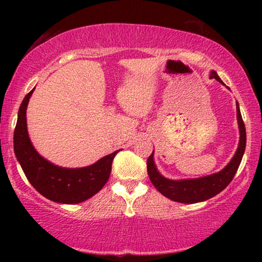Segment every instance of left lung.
<instances>
[{
    "mask_svg": "<svg viewBox=\"0 0 262 262\" xmlns=\"http://www.w3.org/2000/svg\"><path fill=\"white\" fill-rule=\"evenodd\" d=\"M210 78H215L216 81L224 84L219 77L216 72L210 73ZM237 120L239 126V144L237 151L234 154L231 161L217 173L201 177L195 179H183V180H171L163 177L159 173L154 162V151L150 155L147 161V170L149 178L152 185L156 187L159 193L164 196L170 199L172 201L181 203H196L206 201L208 199L215 196L221 193L227 186L231 183L234 174L241 165L243 155L245 152L246 147V129L244 125L241 110L237 103Z\"/></svg>",
    "mask_w": 262,
    "mask_h": 262,
    "instance_id": "left-lung-1",
    "label": "left lung"
}]
</instances>
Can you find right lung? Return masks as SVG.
<instances>
[{"instance_id": "1", "label": "right lung", "mask_w": 262, "mask_h": 262, "mask_svg": "<svg viewBox=\"0 0 262 262\" xmlns=\"http://www.w3.org/2000/svg\"><path fill=\"white\" fill-rule=\"evenodd\" d=\"M34 89L25 96L18 111L14 133L16 157L30 184L42 196L64 205L81 203L94 196L107 183L119 150L85 167L67 168L48 162L34 149L26 126V108Z\"/></svg>"}]
</instances>
